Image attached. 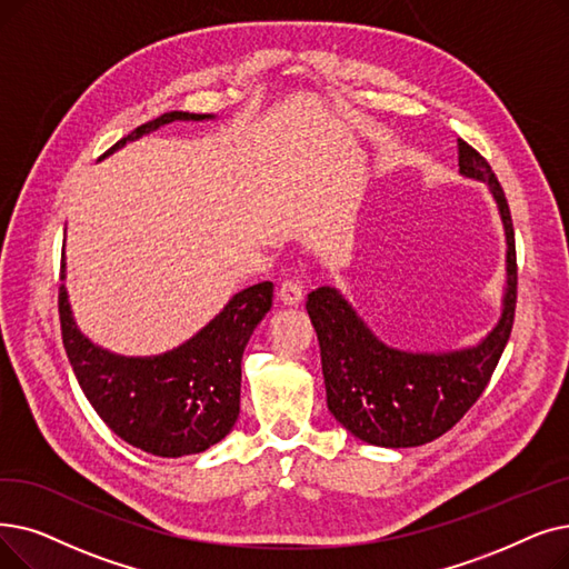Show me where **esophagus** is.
<instances>
[{"instance_id":"obj_1","label":"esophagus","mask_w":569,"mask_h":569,"mask_svg":"<svg viewBox=\"0 0 569 569\" xmlns=\"http://www.w3.org/2000/svg\"><path fill=\"white\" fill-rule=\"evenodd\" d=\"M302 298H305V290H302V286L298 281H295V279H283L281 281V286H279V300L283 305L295 307V305L302 302Z\"/></svg>"}]
</instances>
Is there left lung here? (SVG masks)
<instances>
[{
  "instance_id": "8db88e82",
  "label": "left lung",
  "mask_w": 569,
  "mask_h": 569,
  "mask_svg": "<svg viewBox=\"0 0 569 569\" xmlns=\"http://www.w3.org/2000/svg\"><path fill=\"white\" fill-rule=\"evenodd\" d=\"M460 174L488 183L507 237L502 316L477 346L411 353L386 346L341 295L316 288L307 311L320 343L328 409L358 439L386 449L421 447L449 432L488 386L511 335L516 311V243L505 190L486 158L458 139Z\"/></svg>"
}]
</instances>
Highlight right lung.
Wrapping results in <instances>:
<instances>
[{
	"mask_svg": "<svg viewBox=\"0 0 569 569\" xmlns=\"http://www.w3.org/2000/svg\"><path fill=\"white\" fill-rule=\"evenodd\" d=\"M204 118L213 116L162 113L122 137L104 156L167 122ZM271 298L274 283H256L237 292L209 326L179 349L153 358H126L81 335L73 323L67 288L60 286L62 343L88 402L122 441L160 458L202 453L237 423L241 356L269 311Z\"/></svg>",
	"mask_w": 569,
	"mask_h": 569,
	"instance_id": "right-lung-1",
	"label": "right lung"
}]
</instances>
